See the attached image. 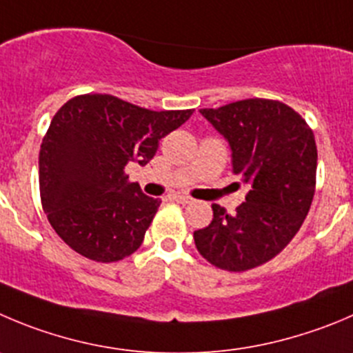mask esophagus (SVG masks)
Instances as JSON below:
<instances>
[{
    "label": "esophagus",
    "mask_w": 353,
    "mask_h": 353,
    "mask_svg": "<svg viewBox=\"0 0 353 353\" xmlns=\"http://www.w3.org/2000/svg\"><path fill=\"white\" fill-rule=\"evenodd\" d=\"M173 197L174 201H176V203H180V204H189V203H192V199H190L189 196H183V194H173Z\"/></svg>",
    "instance_id": "obj_1"
}]
</instances>
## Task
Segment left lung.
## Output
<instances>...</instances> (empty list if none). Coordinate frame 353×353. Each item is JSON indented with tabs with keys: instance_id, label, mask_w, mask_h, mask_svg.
Listing matches in <instances>:
<instances>
[{
	"instance_id": "1",
	"label": "left lung",
	"mask_w": 353,
	"mask_h": 353,
	"mask_svg": "<svg viewBox=\"0 0 353 353\" xmlns=\"http://www.w3.org/2000/svg\"><path fill=\"white\" fill-rule=\"evenodd\" d=\"M201 114L229 142L232 171L250 185L246 203L194 232L211 265L244 272L279 254L296 236L315 192L317 147L303 117L279 100L248 99Z\"/></svg>"
}]
</instances>
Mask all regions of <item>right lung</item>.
<instances>
[{"label": "right lung", "instance_id": "add662e5", "mask_svg": "<svg viewBox=\"0 0 353 353\" xmlns=\"http://www.w3.org/2000/svg\"><path fill=\"white\" fill-rule=\"evenodd\" d=\"M192 112H157L100 93L60 107L39 150V192L50 225L67 246L102 263L139 250L161 201L128 182L124 166H145L159 140Z\"/></svg>", "mask_w": 353, "mask_h": 353}]
</instances>
